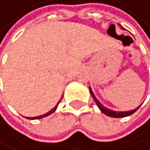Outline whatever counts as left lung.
Returning <instances> with one entry per match:
<instances>
[{"mask_svg": "<svg viewBox=\"0 0 150 150\" xmlns=\"http://www.w3.org/2000/svg\"><path fill=\"white\" fill-rule=\"evenodd\" d=\"M89 90H90V93H91V95H92V97H93L94 100L96 101V103H97L98 107L100 108V110L102 113H103V114L107 115V116H109V117H112V118H123V117L130 116V115H132L133 113H135V112L139 109V107H140V106H139V107H137L136 109H134V110L125 111V112H116V111H112V110H110V109H108V108L104 107V106L102 105V104L100 103V102L97 100V98H96V97H95V95H94V93H93V91H92L91 87H89Z\"/></svg>", "mask_w": 150, "mask_h": 150, "instance_id": "8db88e82", "label": "left lung"}]
</instances>
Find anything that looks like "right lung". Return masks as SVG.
<instances>
[{
  "label": "right lung",
  "instance_id": "1",
  "mask_svg": "<svg viewBox=\"0 0 150 150\" xmlns=\"http://www.w3.org/2000/svg\"><path fill=\"white\" fill-rule=\"evenodd\" d=\"M59 102H60V100H59ZM59 102H58V103H59ZM58 103H57V105L55 106L54 108H52V110L49 111L48 113H46V114H44V115H41V116H39V117H33V118H27V119H29V120H34V119H42V118H44V117H47V116H49V115H50V114H52V113L56 110L57 106H58Z\"/></svg>",
  "mask_w": 150,
  "mask_h": 150
}]
</instances>
